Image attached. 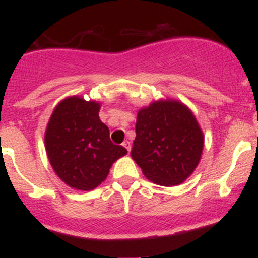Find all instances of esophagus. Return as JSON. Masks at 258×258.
Returning a JSON list of instances; mask_svg holds the SVG:
<instances>
[{
    "mask_svg": "<svg viewBox=\"0 0 258 258\" xmlns=\"http://www.w3.org/2000/svg\"><path fill=\"white\" fill-rule=\"evenodd\" d=\"M122 146L126 148L127 152H130V150H131V142H130V141H125V142H123Z\"/></svg>",
    "mask_w": 258,
    "mask_h": 258,
    "instance_id": "34e87169",
    "label": "esophagus"
}]
</instances>
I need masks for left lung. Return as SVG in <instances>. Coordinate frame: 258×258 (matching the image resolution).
<instances>
[{
  "label": "left lung",
  "mask_w": 258,
  "mask_h": 258,
  "mask_svg": "<svg viewBox=\"0 0 258 258\" xmlns=\"http://www.w3.org/2000/svg\"><path fill=\"white\" fill-rule=\"evenodd\" d=\"M204 135L188 106L174 99L158 100L137 114L131 156L148 179L178 185L194 172Z\"/></svg>",
  "instance_id": "left-lung-1"
}]
</instances>
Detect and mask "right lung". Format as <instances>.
I'll return each mask as SVG.
<instances>
[{
    "instance_id": "right-lung-1",
    "label": "right lung",
    "mask_w": 258,
    "mask_h": 258,
    "mask_svg": "<svg viewBox=\"0 0 258 258\" xmlns=\"http://www.w3.org/2000/svg\"><path fill=\"white\" fill-rule=\"evenodd\" d=\"M99 109L98 102L68 97L54 108L44 133L53 170L65 184L79 190H92L104 182L112 164L127 154L110 141Z\"/></svg>"
}]
</instances>
